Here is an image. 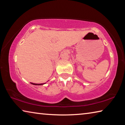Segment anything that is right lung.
<instances>
[{"label":"right lung","mask_w":125,"mask_h":125,"mask_svg":"<svg viewBox=\"0 0 125 125\" xmlns=\"http://www.w3.org/2000/svg\"><path fill=\"white\" fill-rule=\"evenodd\" d=\"M31 84H33V85H43L45 83H42V84H35V83H31Z\"/></svg>","instance_id":"obj_1"}]
</instances>
